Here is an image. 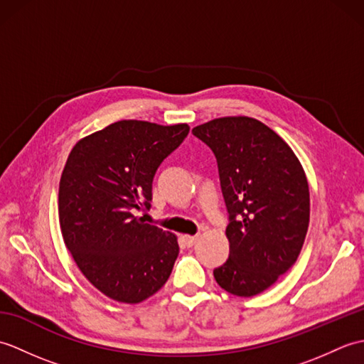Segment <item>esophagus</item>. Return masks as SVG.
<instances>
[{"label":"esophagus","mask_w":364,"mask_h":364,"mask_svg":"<svg viewBox=\"0 0 364 364\" xmlns=\"http://www.w3.org/2000/svg\"><path fill=\"white\" fill-rule=\"evenodd\" d=\"M197 239H198V236H189V235L183 236V241H184V244H186L188 247H192V245H194V244L197 242Z\"/></svg>","instance_id":"1"}]
</instances>
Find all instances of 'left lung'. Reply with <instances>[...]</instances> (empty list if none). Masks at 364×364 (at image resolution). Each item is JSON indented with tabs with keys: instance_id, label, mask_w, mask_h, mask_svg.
Masks as SVG:
<instances>
[{
	"instance_id": "8db88e82",
	"label": "left lung",
	"mask_w": 364,
	"mask_h": 364,
	"mask_svg": "<svg viewBox=\"0 0 364 364\" xmlns=\"http://www.w3.org/2000/svg\"><path fill=\"white\" fill-rule=\"evenodd\" d=\"M218 161L228 213V259L214 269L222 289L252 297L292 267L310 223V191L296 154L250 117L215 119L192 129Z\"/></svg>"
}]
</instances>
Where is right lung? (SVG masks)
<instances>
[{"label":"right lung","instance_id":"obj_1","mask_svg":"<svg viewBox=\"0 0 364 364\" xmlns=\"http://www.w3.org/2000/svg\"><path fill=\"white\" fill-rule=\"evenodd\" d=\"M189 134L120 120L73 146L59 183V222L68 252L105 296L139 304L158 292L180 252L176 237L145 223L156 170Z\"/></svg>","mask_w":364,"mask_h":364}]
</instances>
